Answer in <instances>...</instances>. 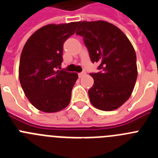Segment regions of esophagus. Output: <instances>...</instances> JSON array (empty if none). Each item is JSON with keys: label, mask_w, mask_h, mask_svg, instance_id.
<instances>
[{"label": "esophagus", "mask_w": 158, "mask_h": 158, "mask_svg": "<svg viewBox=\"0 0 158 158\" xmlns=\"http://www.w3.org/2000/svg\"><path fill=\"white\" fill-rule=\"evenodd\" d=\"M85 74H86L85 72L79 73H78V77H83L85 76Z\"/></svg>", "instance_id": "esophagus-1"}]
</instances>
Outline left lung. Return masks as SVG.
Segmentation results:
<instances>
[{
    "label": "left lung",
    "instance_id": "8db88e82",
    "mask_svg": "<svg viewBox=\"0 0 158 158\" xmlns=\"http://www.w3.org/2000/svg\"><path fill=\"white\" fill-rule=\"evenodd\" d=\"M76 34L83 36L91 61L100 72L89 89L91 104L102 111H113L130 98L138 77L136 54L126 35L104 20L79 22Z\"/></svg>",
    "mask_w": 158,
    "mask_h": 158
}]
</instances>
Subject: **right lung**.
Returning <instances> with one entry per match:
<instances>
[{
	"mask_svg": "<svg viewBox=\"0 0 158 158\" xmlns=\"http://www.w3.org/2000/svg\"><path fill=\"white\" fill-rule=\"evenodd\" d=\"M79 22L43 26L31 35L22 51L19 79L31 104L43 112H57L69 105L77 73L57 70L63 44Z\"/></svg>",
	"mask_w": 158,
	"mask_h": 158,
	"instance_id": "add662e5",
	"label": "right lung"
}]
</instances>
